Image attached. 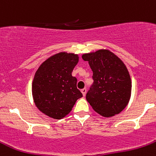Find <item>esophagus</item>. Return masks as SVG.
Wrapping results in <instances>:
<instances>
[{
  "instance_id": "esophagus-1",
  "label": "esophagus",
  "mask_w": 156,
  "mask_h": 156,
  "mask_svg": "<svg viewBox=\"0 0 156 156\" xmlns=\"http://www.w3.org/2000/svg\"><path fill=\"white\" fill-rule=\"evenodd\" d=\"M81 93H82L83 96H85L86 92H87V89H86V88H83V89H81Z\"/></svg>"
}]
</instances>
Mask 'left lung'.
I'll use <instances>...</instances> for the list:
<instances>
[{"label": "left lung", "mask_w": 156, "mask_h": 156, "mask_svg": "<svg viewBox=\"0 0 156 156\" xmlns=\"http://www.w3.org/2000/svg\"><path fill=\"white\" fill-rule=\"evenodd\" d=\"M93 72L94 82L86 94L92 108L105 117L120 113L127 106L132 82L126 66L107 49L82 55Z\"/></svg>", "instance_id": "obj_1"}]
</instances>
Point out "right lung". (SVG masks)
<instances>
[{"label": "right lung", "instance_id": "right-lung-1", "mask_svg": "<svg viewBox=\"0 0 156 156\" xmlns=\"http://www.w3.org/2000/svg\"><path fill=\"white\" fill-rule=\"evenodd\" d=\"M78 58L77 54L59 52L43 62L36 72L32 84L33 100L49 117H65L83 96L77 88V78L72 75Z\"/></svg>", "mask_w": 156, "mask_h": 156}]
</instances>
